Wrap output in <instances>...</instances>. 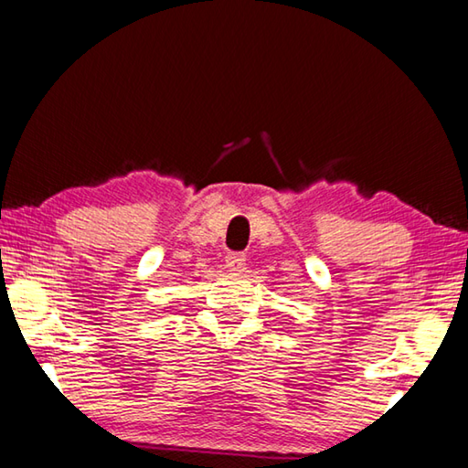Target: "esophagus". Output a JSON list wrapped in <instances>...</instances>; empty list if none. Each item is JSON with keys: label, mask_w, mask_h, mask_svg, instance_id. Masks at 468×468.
<instances>
[{"label": "esophagus", "mask_w": 468, "mask_h": 468, "mask_svg": "<svg viewBox=\"0 0 468 468\" xmlns=\"http://www.w3.org/2000/svg\"><path fill=\"white\" fill-rule=\"evenodd\" d=\"M225 264H227L229 271L239 272V271H243V266H245V256H243V253H229V256L225 258Z\"/></svg>", "instance_id": "obj_1"}]
</instances>
